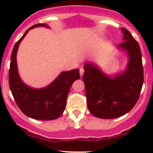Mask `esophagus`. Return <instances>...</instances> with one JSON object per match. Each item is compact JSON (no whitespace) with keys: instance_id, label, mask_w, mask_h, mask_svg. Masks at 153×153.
Listing matches in <instances>:
<instances>
[{"instance_id":"34e87169","label":"esophagus","mask_w":153,"mask_h":153,"mask_svg":"<svg viewBox=\"0 0 153 153\" xmlns=\"http://www.w3.org/2000/svg\"><path fill=\"white\" fill-rule=\"evenodd\" d=\"M83 74H84V70H83V68H82V67H81V68L79 69V74H80L81 77L83 76Z\"/></svg>"}]
</instances>
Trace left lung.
<instances>
[{
	"label": "left lung",
	"instance_id": "8db88e82",
	"mask_svg": "<svg viewBox=\"0 0 153 153\" xmlns=\"http://www.w3.org/2000/svg\"><path fill=\"white\" fill-rule=\"evenodd\" d=\"M122 31L124 41L118 47L129 56L125 72L112 78L94 64L84 65L83 80L87 106L91 114L98 118H117L129 113L137 102L143 87L144 76L140 45L128 30L122 27Z\"/></svg>",
	"mask_w": 153,
	"mask_h": 153
}]
</instances>
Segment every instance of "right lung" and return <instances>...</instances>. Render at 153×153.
Here are the masks:
<instances>
[{"label": "right lung", "mask_w": 153, "mask_h": 153, "mask_svg": "<svg viewBox=\"0 0 153 153\" xmlns=\"http://www.w3.org/2000/svg\"><path fill=\"white\" fill-rule=\"evenodd\" d=\"M36 27H46V24H35L24 33L13 47L9 70V85L16 103L24 114L34 120H52L61 116L73 83L80 78L79 69L62 72L49 86L33 89L23 83L17 71V52L19 44L28 31Z\"/></svg>", "instance_id": "add662e5"}]
</instances>
